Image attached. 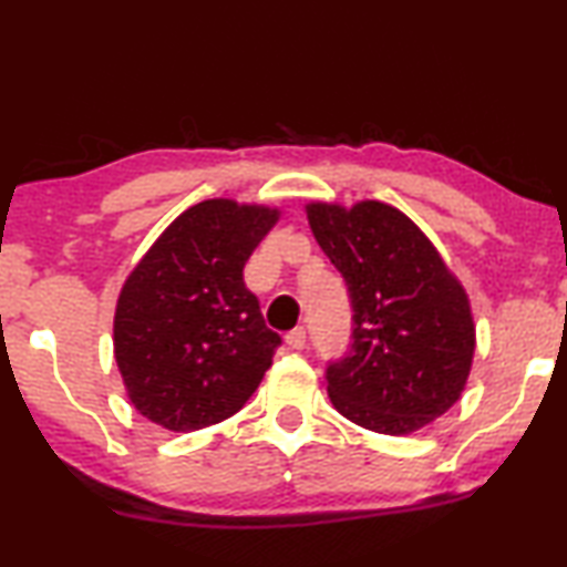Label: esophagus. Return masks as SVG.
<instances>
[{
    "label": "esophagus",
    "mask_w": 567,
    "mask_h": 567,
    "mask_svg": "<svg viewBox=\"0 0 567 567\" xmlns=\"http://www.w3.org/2000/svg\"><path fill=\"white\" fill-rule=\"evenodd\" d=\"M285 344L290 347V349H302V347H306V329H302V326H298V329L287 331Z\"/></svg>",
    "instance_id": "obj_1"
}]
</instances>
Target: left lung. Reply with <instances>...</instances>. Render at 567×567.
<instances>
[{
  "instance_id": "8db88e82",
  "label": "left lung",
  "mask_w": 567,
  "mask_h": 567,
  "mask_svg": "<svg viewBox=\"0 0 567 567\" xmlns=\"http://www.w3.org/2000/svg\"><path fill=\"white\" fill-rule=\"evenodd\" d=\"M306 213L354 310L352 347L326 370L333 409L378 434L419 432L460 401L473 367L465 287L393 205L308 203Z\"/></svg>"
}]
</instances>
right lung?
<instances>
[{
  "label": "right lung",
  "instance_id": "1",
  "mask_svg": "<svg viewBox=\"0 0 567 567\" xmlns=\"http://www.w3.org/2000/svg\"><path fill=\"white\" fill-rule=\"evenodd\" d=\"M277 220V207L203 200L127 275L113 344L141 416L197 432L234 416L259 388L282 339L267 329L244 265Z\"/></svg>",
  "mask_w": 567,
  "mask_h": 567
}]
</instances>
